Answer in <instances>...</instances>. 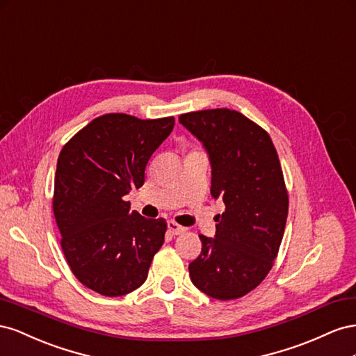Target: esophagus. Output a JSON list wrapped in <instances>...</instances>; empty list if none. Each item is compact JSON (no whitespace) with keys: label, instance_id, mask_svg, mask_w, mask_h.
I'll use <instances>...</instances> for the list:
<instances>
[{"label":"esophagus","instance_id":"esophagus-1","mask_svg":"<svg viewBox=\"0 0 356 356\" xmlns=\"http://www.w3.org/2000/svg\"><path fill=\"white\" fill-rule=\"evenodd\" d=\"M167 227H168V231H170V234H172V236H180V234H184V232L186 231V228H184V227H180L179 223H176V222H172V220H170L168 223H167Z\"/></svg>","mask_w":356,"mask_h":356}]
</instances>
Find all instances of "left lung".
I'll return each instance as SVG.
<instances>
[{
	"label": "left lung",
	"mask_w": 356,
	"mask_h": 356,
	"mask_svg": "<svg viewBox=\"0 0 356 356\" xmlns=\"http://www.w3.org/2000/svg\"><path fill=\"white\" fill-rule=\"evenodd\" d=\"M179 122L207 150L210 194L225 204L215 238L200 236L189 276L209 297L236 300L266 279L285 232L289 201L279 155L267 131L240 111H191Z\"/></svg>",
	"instance_id": "8db88e82"
}]
</instances>
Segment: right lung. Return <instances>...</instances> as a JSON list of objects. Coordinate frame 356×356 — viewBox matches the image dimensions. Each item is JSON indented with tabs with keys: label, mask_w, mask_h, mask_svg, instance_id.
I'll return each instance as SVG.
<instances>
[{
	"label": "right lung",
	"mask_w": 356,
	"mask_h": 356,
	"mask_svg": "<svg viewBox=\"0 0 356 356\" xmlns=\"http://www.w3.org/2000/svg\"><path fill=\"white\" fill-rule=\"evenodd\" d=\"M175 118L103 115L79 131L58 158L54 215L60 248L80 283L106 297L143 285L164 243L165 219H146L124 197L145 184L152 154Z\"/></svg>",
	"instance_id": "1"
}]
</instances>
